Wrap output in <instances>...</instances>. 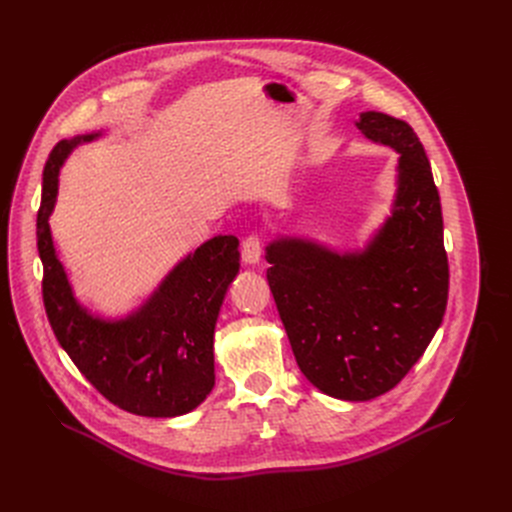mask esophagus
<instances>
[{
	"label": "esophagus",
	"mask_w": 512,
	"mask_h": 512,
	"mask_svg": "<svg viewBox=\"0 0 512 512\" xmlns=\"http://www.w3.org/2000/svg\"><path fill=\"white\" fill-rule=\"evenodd\" d=\"M262 254V239L260 235H248L241 241V258L246 264H256Z\"/></svg>",
	"instance_id": "esophagus-1"
}]
</instances>
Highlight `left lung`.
Returning <instances> with one entry per match:
<instances>
[{
  "instance_id": "obj_1",
  "label": "left lung",
  "mask_w": 512,
  "mask_h": 512,
  "mask_svg": "<svg viewBox=\"0 0 512 512\" xmlns=\"http://www.w3.org/2000/svg\"><path fill=\"white\" fill-rule=\"evenodd\" d=\"M356 127L400 152L394 212L371 246L335 254L279 239L266 248V279L300 371L350 402L404 379L444 319L450 281L440 193L417 133L383 112H362Z\"/></svg>"
}]
</instances>
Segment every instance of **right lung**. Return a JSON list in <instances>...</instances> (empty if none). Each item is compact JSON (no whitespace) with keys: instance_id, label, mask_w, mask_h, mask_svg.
<instances>
[{"instance_id":"right-lung-1","label":"right lung","mask_w":512,"mask_h":512,"mask_svg":"<svg viewBox=\"0 0 512 512\" xmlns=\"http://www.w3.org/2000/svg\"><path fill=\"white\" fill-rule=\"evenodd\" d=\"M97 135L56 143L43 168L37 250L47 321L83 377L114 406L139 417H179L202 404L214 387V325L239 271V241L233 235L206 241L127 319H93L72 296L47 218L56 204L64 158Z\"/></svg>"}]
</instances>
